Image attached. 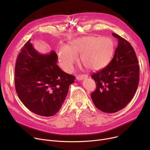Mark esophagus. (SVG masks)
Instances as JSON below:
<instances>
[{"mask_svg": "<svg viewBox=\"0 0 150 150\" xmlns=\"http://www.w3.org/2000/svg\"><path fill=\"white\" fill-rule=\"evenodd\" d=\"M88 77V75L87 74H83V75H80L76 77V79L78 80H82L84 78H87Z\"/></svg>", "mask_w": 150, "mask_h": 150, "instance_id": "esophagus-1", "label": "esophagus"}]
</instances>
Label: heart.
<instances>
[{"instance_id": "1", "label": "heart", "mask_w": 150, "mask_h": 150, "mask_svg": "<svg viewBox=\"0 0 150 150\" xmlns=\"http://www.w3.org/2000/svg\"><path fill=\"white\" fill-rule=\"evenodd\" d=\"M114 52V44L110 38L87 36L75 39L70 47H60L58 56L62 68L67 72L72 70L78 61V54H81V62L86 67L98 70L108 66Z\"/></svg>"}]
</instances>
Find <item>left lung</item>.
I'll use <instances>...</instances> for the list:
<instances>
[{"label": "left lung", "mask_w": 150, "mask_h": 150, "mask_svg": "<svg viewBox=\"0 0 150 150\" xmlns=\"http://www.w3.org/2000/svg\"><path fill=\"white\" fill-rule=\"evenodd\" d=\"M112 35L118 39L112 59L91 76L97 84L91 94L92 101L106 113L116 112L127 106L135 95L139 81V62L133 47L120 36Z\"/></svg>", "instance_id": "left-lung-1"}]
</instances>
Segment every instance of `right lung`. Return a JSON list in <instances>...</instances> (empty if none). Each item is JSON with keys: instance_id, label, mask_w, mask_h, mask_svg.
I'll use <instances>...</instances> for the list:
<instances>
[{"instance_id": "1", "label": "right lung", "mask_w": 150, "mask_h": 150, "mask_svg": "<svg viewBox=\"0 0 150 150\" xmlns=\"http://www.w3.org/2000/svg\"><path fill=\"white\" fill-rule=\"evenodd\" d=\"M30 40L21 49L16 61L14 84L22 103L33 113L44 117L56 114L67 97L75 77L57 64L54 51L39 53Z\"/></svg>"}]
</instances>
